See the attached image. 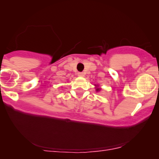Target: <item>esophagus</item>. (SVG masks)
Wrapping results in <instances>:
<instances>
[{"instance_id": "obj_1", "label": "esophagus", "mask_w": 159, "mask_h": 159, "mask_svg": "<svg viewBox=\"0 0 159 159\" xmlns=\"http://www.w3.org/2000/svg\"><path fill=\"white\" fill-rule=\"evenodd\" d=\"M78 76H80V77H84V72H78Z\"/></svg>"}]
</instances>
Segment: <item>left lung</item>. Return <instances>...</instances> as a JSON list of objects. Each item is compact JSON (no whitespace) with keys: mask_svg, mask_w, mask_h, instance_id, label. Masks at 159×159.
<instances>
[{"mask_svg":"<svg viewBox=\"0 0 159 159\" xmlns=\"http://www.w3.org/2000/svg\"><path fill=\"white\" fill-rule=\"evenodd\" d=\"M99 90V89H97V90Z\"/></svg>","mask_w":159,"mask_h":159,"instance_id":"8db88e82","label":"left lung"}]
</instances>
